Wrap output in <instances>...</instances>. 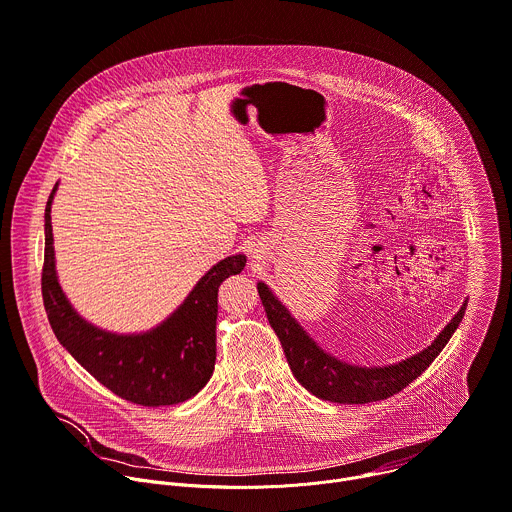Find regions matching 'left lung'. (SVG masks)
I'll return each instance as SVG.
<instances>
[{"label": "left lung", "mask_w": 512, "mask_h": 512, "mask_svg": "<svg viewBox=\"0 0 512 512\" xmlns=\"http://www.w3.org/2000/svg\"><path fill=\"white\" fill-rule=\"evenodd\" d=\"M258 294L264 304L268 323L274 329L276 337L280 339L286 361L296 381L304 389H309L313 395L333 403L379 401L391 397L393 393H399L403 387L410 385L432 365V361L446 347V343L458 329L468 304H462V309L434 339V343L428 349L420 351L418 355L399 361L395 365L359 367L343 363L325 353L290 317L286 306L272 294V290L264 282H258Z\"/></svg>", "instance_id": "8db88e82"}]
</instances>
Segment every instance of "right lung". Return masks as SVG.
Wrapping results in <instances>:
<instances>
[{
  "label": "right lung",
  "instance_id": "1",
  "mask_svg": "<svg viewBox=\"0 0 512 512\" xmlns=\"http://www.w3.org/2000/svg\"><path fill=\"white\" fill-rule=\"evenodd\" d=\"M56 187L46 203L42 268V296L56 339L96 381L131 403L159 407L193 397L210 381L216 365L218 288L244 270L246 256H228L208 270L179 309L153 331L107 333L86 323L58 284L50 218Z\"/></svg>",
  "mask_w": 512,
  "mask_h": 512
}]
</instances>
